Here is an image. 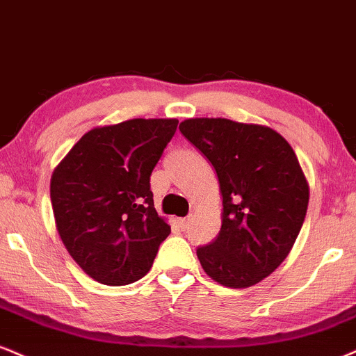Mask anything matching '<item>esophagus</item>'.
<instances>
[{"mask_svg":"<svg viewBox=\"0 0 356 356\" xmlns=\"http://www.w3.org/2000/svg\"><path fill=\"white\" fill-rule=\"evenodd\" d=\"M179 225H181L182 230H187L191 225V217H184V219H179Z\"/></svg>","mask_w":356,"mask_h":356,"instance_id":"34e87169","label":"esophagus"}]
</instances>
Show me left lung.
I'll return each mask as SVG.
<instances>
[{
    "mask_svg": "<svg viewBox=\"0 0 356 356\" xmlns=\"http://www.w3.org/2000/svg\"><path fill=\"white\" fill-rule=\"evenodd\" d=\"M219 177L222 227L197 247L212 280L245 289L268 277L292 250L308 207V184L290 144L270 127L197 118L179 126Z\"/></svg>",
    "mask_w": 356,
    "mask_h": 356,
    "instance_id": "obj_1",
    "label": "left lung"
}]
</instances>
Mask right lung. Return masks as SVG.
<instances>
[{
	"label": "right lung",
	"instance_id": "add662e5",
	"mask_svg": "<svg viewBox=\"0 0 356 356\" xmlns=\"http://www.w3.org/2000/svg\"><path fill=\"white\" fill-rule=\"evenodd\" d=\"M177 119H131L84 134L51 177L56 227L74 262L104 285L151 270L170 227L157 216L151 174Z\"/></svg>",
	"mask_w": 356,
	"mask_h": 356
}]
</instances>
